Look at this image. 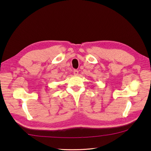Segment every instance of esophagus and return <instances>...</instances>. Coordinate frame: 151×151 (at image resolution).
Here are the masks:
<instances>
[{
  "label": "esophagus",
  "instance_id": "obj_1",
  "mask_svg": "<svg viewBox=\"0 0 151 151\" xmlns=\"http://www.w3.org/2000/svg\"><path fill=\"white\" fill-rule=\"evenodd\" d=\"M73 74L75 75H78V71L77 70H74V71H73Z\"/></svg>",
  "mask_w": 151,
  "mask_h": 151
}]
</instances>
